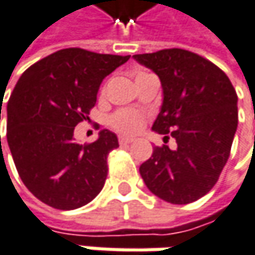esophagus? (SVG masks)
<instances>
[{"instance_id":"obj_1","label":"esophagus","mask_w":255,"mask_h":255,"mask_svg":"<svg viewBox=\"0 0 255 255\" xmlns=\"http://www.w3.org/2000/svg\"><path fill=\"white\" fill-rule=\"evenodd\" d=\"M132 142H133L132 137L119 136V143H120V145H128V143H132Z\"/></svg>"}]
</instances>
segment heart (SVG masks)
<instances>
[{"label": "heart", "mask_w": 255, "mask_h": 255, "mask_svg": "<svg viewBox=\"0 0 255 255\" xmlns=\"http://www.w3.org/2000/svg\"><path fill=\"white\" fill-rule=\"evenodd\" d=\"M143 118L140 113L133 110H120L110 118V126L122 133H136L142 128Z\"/></svg>", "instance_id": "obj_1"}]
</instances>
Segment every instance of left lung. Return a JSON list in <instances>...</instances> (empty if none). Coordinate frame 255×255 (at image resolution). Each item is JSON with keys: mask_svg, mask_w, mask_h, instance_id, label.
I'll return each instance as SVG.
<instances>
[{"mask_svg": "<svg viewBox=\"0 0 255 255\" xmlns=\"http://www.w3.org/2000/svg\"><path fill=\"white\" fill-rule=\"evenodd\" d=\"M162 85V106L152 130L173 136L177 148L155 146L139 167L146 187L173 205H187L216 184L238 126L237 93L210 61L184 49L133 55Z\"/></svg>", "mask_w": 255, "mask_h": 255, "instance_id": "1", "label": "left lung"}]
</instances>
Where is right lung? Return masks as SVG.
Listing matches in <instances>:
<instances>
[{"mask_svg": "<svg viewBox=\"0 0 255 255\" xmlns=\"http://www.w3.org/2000/svg\"><path fill=\"white\" fill-rule=\"evenodd\" d=\"M129 58L62 49L31 65L15 84L7 104V142L21 181L46 205L77 209L103 189L118 136L103 129L96 142L80 145L74 129L88 119L103 80Z\"/></svg>", "mask_w": 255, "mask_h": 255, "instance_id": "right-lung-1", "label": "right lung"}]
</instances>
